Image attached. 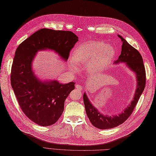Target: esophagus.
<instances>
[{
  "label": "esophagus",
  "mask_w": 156,
  "mask_h": 156,
  "mask_svg": "<svg viewBox=\"0 0 156 156\" xmlns=\"http://www.w3.org/2000/svg\"><path fill=\"white\" fill-rule=\"evenodd\" d=\"M76 88L77 89H78V90H80L82 89V86H81L80 85H79V84H77V85H76Z\"/></svg>",
  "instance_id": "34e87169"
}]
</instances>
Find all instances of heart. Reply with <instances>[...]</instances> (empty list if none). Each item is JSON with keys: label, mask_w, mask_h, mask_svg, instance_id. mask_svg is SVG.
<instances>
[{"label": "heart", "mask_w": 156, "mask_h": 156, "mask_svg": "<svg viewBox=\"0 0 156 156\" xmlns=\"http://www.w3.org/2000/svg\"><path fill=\"white\" fill-rule=\"evenodd\" d=\"M112 44L101 41H90L80 44L74 49L69 59V67L74 72L79 70V66H86L90 72L98 73L105 70L115 56Z\"/></svg>", "instance_id": "1"}]
</instances>
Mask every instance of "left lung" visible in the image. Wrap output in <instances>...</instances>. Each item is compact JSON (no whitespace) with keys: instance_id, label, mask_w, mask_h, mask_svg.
<instances>
[{"instance_id":"1","label":"left lung","mask_w":156,"mask_h":156,"mask_svg":"<svg viewBox=\"0 0 156 156\" xmlns=\"http://www.w3.org/2000/svg\"><path fill=\"white\" fill-rule=\"evenodd\" d=\"M122 41L121 55L115 64L124 63L135 75L136 86L130 103L120 114L108 116L99 112L89 99L86 93L83 95L86 114L90 122L98 129L105 130L112 129L125 122L132 113L133 109L142 95L145 86V70L140 53L128 43L121 35L118 34Z\"/></svg>"}]
</instances>
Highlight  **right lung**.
Returning <instances> with one entry per match:
<instances>
[{
    "mask_svg": "<svg viewBox=\"0 0 156 156\" xmlns=\"http://www.w3.org/2000/svg\"><path fill=\"white\" fill-rule=\"evenodd\" d=\"M78 40L72 31L43 28L16 49L11 69V86L22 111L37 125L46 126L57 122L63 112L66 98L75 89V82L62 84L57 80L40 79L33 69L34 57L38 51L48 50L66 62Z\"/></svg>",
    "mask_w": 156,
    "mask_h": 156,
    "instance_id": "1",
    "label": "right lung"
}]
</instances>
